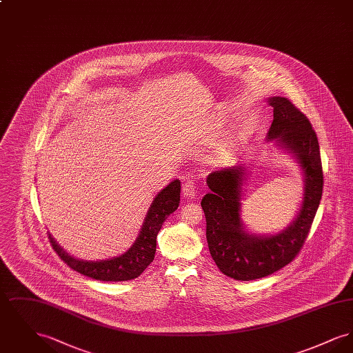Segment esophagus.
<instances>
[{
	"label": "esophagus",
	"mask_w": 353,
	"mask_h": 353,
	"mask_svg": "<svg viewBox=\"0 0 353 353\" xmlns=\"http://www.w3.org/2000/svg\"><path fill=\"white\" fill-rule=\"evenodd\" d=\"M196 192H197L196 190V185H194L192 180L185 181L184 185H183V196H184V199H194Z\"/></svg>",
	"instance_id": "esophagus-1"
}]
</instances>
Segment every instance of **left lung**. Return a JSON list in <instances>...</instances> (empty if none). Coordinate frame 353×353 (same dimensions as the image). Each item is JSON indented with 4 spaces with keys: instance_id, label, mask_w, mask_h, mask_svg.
<instances>
[{
    "instance_id": "obj_1",
    "label": "left lung",
    "mask_w": 353,
    "mask_h": 353,
    "mask_svg": "<svg viewBox=\"0 0 353 353\" xmlns=\"http://www.w3.org/2000/svg\"><path fill=\"white\" fill-rule=\"evenodd\" d=\"M274 120L268 139L275 140L301 164L304 176L303 201L296 219L272 235L250 234L241 221L243 164L212 172L210 192L201 206L206 219V239L212 258L225 275L235 281H254L285 268L299 254L308 236L323 193L319 141L310 120L287 98L272 97Z\"/></svg>"
}]
</instances>
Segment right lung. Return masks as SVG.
<instances>
[{
    "instance_id": "obj_1",
    "label": "right lung",
    "mask_w": 353,
    "mask_h": 353,
    "mask_svg": "<svg viewBox=\"0 0 353 353\" xmlns=\"http://www.w3.org/2000/svg\"><path fill=\"white\" fill-rule=\"evenodd\" d=\"M180 180L172 181L152 201L151 208L143 222L140 233L134 245L119 256L107 261H83L77 259L65 252L49 234L51 246L70 269L75 270L84 276L103 282H123L137 278L151 265L156 252V236L164 221L168 219L180 205Z\"/></svg>"
}]
</instances>
